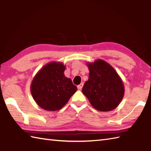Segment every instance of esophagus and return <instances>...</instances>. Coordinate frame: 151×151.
<instances>
[{
  "label": "esophagus",
  "instance_id": "1",
  "mask_svg": "<svg viewBox=\"0 0 151 151\" xmlns=\"http://www.w3.org/2000/svg\"><path fill=\"white\" fill-rule=\"evenodd\" d=\"M83 83H81V84H79V85L78 86V88L79 90H81L82 88H83Z\"/></svg>",
  "mask_w": 151,
  "mask_h": 151
}]
</instances>
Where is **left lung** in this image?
I'll use <instances>...</instances> for the list:
<instances>
[{
	"mask_svg": "<svg viewBox=\"0 0 151 151\" xmlns=\"http://www.w3.org/2000/svg\"><path fill=\"white\" fill-rule=\"evenodd\" d=\"M89 78L82 92L93 108L108 112L119 105L124 96L122 79L113 67L105 61L98 59L87 63Z\"/></svg>",
	"mask_w": 151,
	"mask_h": 151,
	"instance_id": "obj_1",
	"label": "left lung"
}]
</instances>
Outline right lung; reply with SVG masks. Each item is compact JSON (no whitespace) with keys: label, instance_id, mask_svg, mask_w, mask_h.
Instances as JSON below:
<instances>
[{"label":"right lung","instance_id":"right-lung-1","mask_svg":"<svg viewBox=\"0 0 151 151\" xmlns=\"http://www.w3.org/2000/svg\"><path fill=\"white\" fill-rule=\"evenodd\" d=\"M62 63L51 62L39 70L32 82L31 93L42 109L55 111L63 108L77 90L72 80L64 74Z\"/></svg>","mask_w":151,"mask_h":151}]
</instances>
